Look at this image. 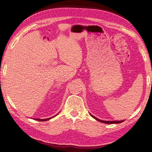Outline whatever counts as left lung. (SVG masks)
Returning <instances> with one entry per match:
<instances>
[{"label": "left lung", "mask_w": 152, "mask_h": 152, "mask_svg": "<svg viewBox=\"0 0 152 152\" xmlns=\"http://www.w3.org/2000/svg\"><path fill=\"white\" fill-rule=\"evenodd\" d=\"M91 116H92V118H94V119H96V120L99 121L100 122H102V123H104V124H120V123H122L124 122V120H121V121H104V120H99L97 118H96L94 116V115H92V114H90Z\"/></svg>", "instance_id": "8db88e82"}]
</instances>
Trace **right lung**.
I'll use <instances>...</instances> for the list:
<instances>
[{"mask_svg":"<svg viewBox=\"0 0 152 152\" xmlns=\"http://www.w3.org/2000/svg\"><path fill=\"white\" fill-rule=\"evenodd\" d=\"M52 118H53V117H52ZM47 118V119H38V118H37V119H35V120H38V121H41V122H44V121L49 120L50 119H51V118Z\"/></svg>","mask_w":152,"mask_h":152,"instance_id":"obj_1","label":"right lung"}]
</instances>
